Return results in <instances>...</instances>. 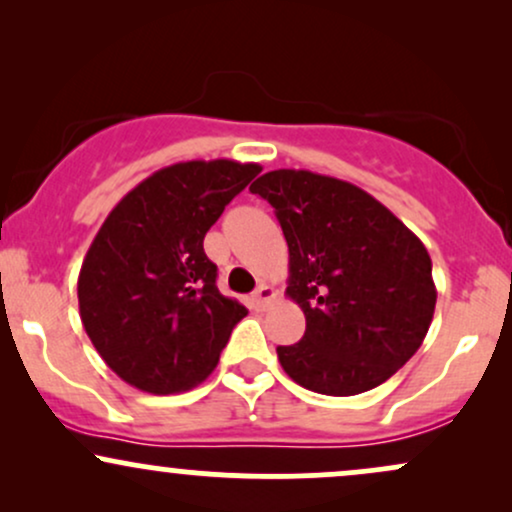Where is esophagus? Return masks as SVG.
<instances>
[{"mask_svg":"<svg viewBox=\"0 0 512 512\" xmlns=\"http://www.w3.org/2000/svg\"><path fill=\"white\" fill-rule=\"evenodd\" d=\"M276 298V291L272 289V286H267V284H262L260 289H257L255 293H252L250 296V308H255V310H264L267 308L269 303H272Z\"/></svg>","mask_w":512,"mask_h":512,"instance_id":"34e87169","label":"esophagus"}]
</instances>
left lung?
Instances as JSON below:
<instances>
[{"mask_svg": "<svg viewBox=\"0 0 512 512\" xmlns=\"http://www.w3.org/2000/svg\"><path fill=\"white\" fill-rule=\"evenodd\" d=\"M274 207L289 245L286 296L305 315L298 344L276 346L305 390L351 397L395 375L436 310L431 257L366 190L310 170H269L250 185Z\"/></svg>", "mask_w": 512, "mask_h": 512, "instance_id": "left-lung-1", "label": "left lung"}]
</instances>
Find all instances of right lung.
Segmentation results:
<instances>
[{"label": "right lung", "mask_w": 512, "mask_h": 512, "mask_svg": "<svg viewBox=\"0 0 512 512\" xmlns=\"http://www.w3.org/2000/svg\"><path fill=\"white\" fill-rule=\"evenodd\" d=\"M257 163L185 161L129 190L93 238L79 272V315L125 383L173 395L202 383L248 308L216 289L204 236Z\"/></svg>", "instance_id": "1"}]
</instances>
